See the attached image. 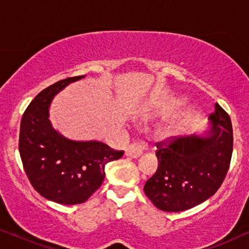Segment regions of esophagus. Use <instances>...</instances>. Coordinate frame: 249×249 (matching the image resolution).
<instances>
[{"label": "esophagus", "mask_w": 249, "mask_h": 249, "mask_svg": "<svg viewBox=\"0 0 249 249\" xmlns=\"http://www.w3.org/2000/svg\"><path fill=\"white\" fill-rule=\"evenodd\" d=\"M147 147V144L145 142H134V144H130L125 149V155L129 156V158H139L144 152V149Z\"/></svg>", "instance_id": "esophagus-1"}]
</instances>
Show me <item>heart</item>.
<instances>
[{"label":"heart","mask_w":249,"mask_h":249,"mask_svg":"<svg viewBox=\"0 0 249 249\" xmlns=\"http://www.w3.org/2000/svg\"><path fill=\"white\" fill-rule=\"evenodd\" d=\"M166 107H161L159 111H165ZM158 110H155V108H151V107H144L142 110H141L139 112V117L142 118V119H147L151 117L153 113H156V112H159ZM180 134V129L178 127H173V128H170L168 130L165 131V136L166 137H173V136H177Z\"/></svg>","instance_id":"b5f03b06"}]
</instances>
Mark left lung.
<instances>
[{
  "instance_id": "left-lung-1",
  "label": "left lung",
  "mask_w": 249,
  "mask_h": 249,
  "mask_svg": "<svg viewBox=\"0 0 249 249\" xmlns=\"http://www.w3.org/2000/svg\"><path fill=\"white\" fill-rule=\"evenodd\" d=\"M204 135L172 137L156 142L158 170L146 181V196L159 210L181 212L205 202L222 185L232 155L229 114L215 103Z\"/></svg>"
}]
</instances>
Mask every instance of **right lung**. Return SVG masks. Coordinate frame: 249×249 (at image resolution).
Wrapping results in <instances>:
<instances>
[{
	"instance_id": "add662e5",
	"label": "right lung",
	"mask_w": 249,
	"mask_h": 249,
	"mask_svg": "<svg viewBox=\"0 0 249 249\" xmlns=\"http://www.w3.org/2000/svg\"><path fill=\"white\" fill-rule=\"evenodd\" d=\"M84 77L67 78L43 89L20 124V158L30 183L46 199L63 205L86 202L103 182L105 164L124 155L97 141H71L52 127L49 108L54 96Z\"/></svg>"
}]
</instances>
